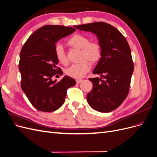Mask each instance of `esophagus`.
Wrapping results in <instances>:
<instances>
[{
	"mask_svg": "<svg viewBox=\"0 0 157 157\" xmlns=\"http://www.w3.org/2000/svg\"><path fill=\"white\" fill-rule=\"evenodd\" d=\"M82 81H83V80H82V79H77V80H76V82H77V84L81 83Z\"/></svg>",
	"mask_w": 157,
	"mask_h": 157,
	"instance_id": "34e87169",
	"label": "esophagus"
}]
</instances>
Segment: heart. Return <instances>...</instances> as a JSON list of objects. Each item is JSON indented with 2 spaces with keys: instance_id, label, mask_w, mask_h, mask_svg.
<instances>
[{
  "instance_id": "heart-1",
  "label": "heart",
  "mask_w": 157,
  "mask_h": 157,
  "mask_svg": "<svg viewBox=\"0 0 157 157\" xmlns=\"http://www.w3.org/2000/svg\"><path fill=\"white\" fill-rule=\"evenodd\" d=\"M90 38L82 34H75L68 40L67 43L74 48L80 49V63L73 64L65 69V74L71 77L80 78L90 70L91 66L89 61L94 63L100 59L102 50L98 42H90ZM55 56L61 64L66 65L67 59L62 44H58L55 47Z\"/></svg>"
}]
</instances>
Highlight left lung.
I'll return each instance as SVG.
<instances>
[{
    "instance_id": "obj_1",
    "label": "left lung",
    "mask_w": 157,
    "mask_h": 157,
    "mask_svg": "<svg viewBox=\"0 0 157 157\" xmlns=\"http://www.w3.org/2000/svg\"><path fill=\"white\" fill-rule=\"evenodd\" d=\"M74 27L94 33L101 46V57L93 71V74L101 77L89 78L93 88L86 98L90 106L95 110L111 112L121 105L129 92L134 71L129 44L119 31L105 22Z\"/></svg>"
}]
</instances>
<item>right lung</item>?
Instances as JSON below:
<instances>
[{
	"label": "right lung",
	"mask_w": 157,
	"mask_h": 157,
	"mask_svg": "<svg viewBox=\"0 0 157 157\" xmlns=\"http://www.w3.org/2000/svg\"><path fill=\"white\" fill-rule=\"evenodd\" d=\"M75 30L63 25H44L31 35L22 47L19 63L21 89L39 111L57 110L63 104L67 89L76 84L75 80L69 76L58 82L52 80L56 75H63L57 66L56 43Z\"/></svg>",
	"instance_id": "obj_1"
}]
</instances>
